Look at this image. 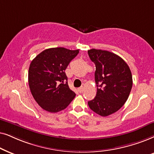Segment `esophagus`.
Listing matches in <instances>:
<instances>
[{
  "label": "esophagus",
  "mask_w": 154,
  "mask_h": 154,
  "mask_svg": "<svg viewBox=\"0 0 154 154\" xmlns=\"http://www.w3.org/2000/svg\"><path fill=\"white\" fill-rule=\"evenodd\" d=\"M78 91H79V93H82V92H83V91H84V87H81L78 88Z\"/></svg>",
  "instance_id": "obj_1"
}]
</instances>
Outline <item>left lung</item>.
<instances>
[{
  "label": "left lung",
  "instance_id": "obj_1",
  "mask_svg": "<svg viewBox=\"0 0 154 154\" xmlns=\"http://www.w3.org/2000/svg\"><path fill=\"white\" fill-rule=\"evenodd\" d=\"M88 54L96 65V97L88 102L90 109L106 117L124 105L132 87V76L128 65L118 55L108 51L90 49Z\"/></svg>",
  "mask_w": 154,
  "mask_h": 154
}]
</instances>
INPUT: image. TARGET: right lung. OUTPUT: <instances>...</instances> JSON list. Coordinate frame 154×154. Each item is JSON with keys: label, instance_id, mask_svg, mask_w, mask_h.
<instances>
[{"label": "right lung", "instance_id": "right-lung-1", "mask_svg": "<svg viewBox=\"0 0 154 154\" xmlns=\"http://www.w3.org/2000/svg\"><path fill=\"white\" fill-rule=\"evenodd\" d=\"M79 50L59 47L43 51L31 63L28 82L33 97L43 109L57 112L66 108L75 97L69 88L65 70Z\"/></svg>", "mask_w": 154, "mask_h": 154}]
</instances>
